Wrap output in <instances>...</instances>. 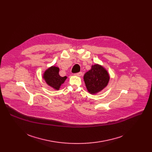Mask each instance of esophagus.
Masks as SVG:
<instances>
[{"label":"esophagus","instance_id":"1","mask_svg":"<svg viewBox=\"0 0 152 152\" xmlns=\"http://www.w3.org/2000/svg\"><path fill=\"white\" fill-rule=\"evenodd\" d=\"M75 75H76L77 76H79V77H80V76H82V72H79V73H76Z\"/></svg>","mask_w":152,"mask_h":152}]
</instances>
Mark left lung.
Returning <instances> with one entry per match:
<instances>
[{"instance_id":"obj_1","label":"left lung","mask_w":152,"mask_h":152,"mask_svg":"<svg viewBox=\"0 0 152 152\" xmlns=\"http://www.w3.org/2000/svg\"><path fill=\"white\" fill-rule=\"evenodd\" d=\"M110 79L107 70L101 65L96 64L86 72L83 80L87 91L91 94H96L106 88Z\"/></svg>"}]
</instances>
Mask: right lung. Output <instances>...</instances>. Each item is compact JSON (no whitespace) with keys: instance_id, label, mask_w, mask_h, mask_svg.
Returning a JSON list of instances; mask_svg holds the SVG:
<instances>
[{"instance_id":"right-lung-1","label":"right lung","mask_w":152,"mask_h":152,"mask_svg":"<svg viewBox=\"0 0 152 152\" xmlns=\"http://www.w3.org/2000/svg\"><path fill=\"white\" fill-rule=\"evenodd\" d=\"M59 72L58 67L52 66L47 69L42 75V78L46 83L55 90H59L61 85L67 78V76L61 77L59 75Z\"/></svg>"}]
</instances>
